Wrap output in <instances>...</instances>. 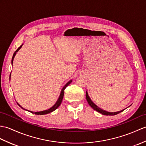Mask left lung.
Returning a JSON list of instances; mask_svg holds the SVG:
<instances>
[{"mask_svg":"<svg viewBox=\"0 0 146 146\" xmlns=\"http://www.w3.org/2000/svg\"><path fill=\"white\" fill-rule=\"evenodd\" d=\"M86 100L88 101V103L90 106L93 108V110H94L95 111H98V113H100L101 114H102L103 115H106V116H113V115H116V114H119L120 113H121L122 111H123L124 110H123L121 111H117V112H108V111H104L103 110L101 109V108H100V107H98L97 105H96L95 104H94L92 100H91V98H90L88 94V92L86 91Z\"/></svg>","mask_w":146,"mask_h":146,"instance_id":"8db88e82","label":"left lung"}]
</instances>
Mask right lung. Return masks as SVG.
Wrapping results in <instances>:
<instances>
[{
    "label": "right lung",
    "instance_id": "right-lung-1",
    "mask_svg": "<svg viewBox=\"0 0 146 146\" xmlns=\"http://www.w3.org/2000/svg\"><path fill=\"white\" fill-rule=\"evenodd\" d=\"M23 45V44H22V45L21 46H20L19 47V48H17V50L15 51V52H14V53H13V56H12V65L13 64V59H14V57H15V55H16V53H17V52H19V50L22 48V46ZM10 80H11V74H10ZM72 80H70V81H68V82L66 83V84H65V85L63 86V88H62V91H61V93H60V96H59V98H58V100L56 101V103H55V104H54L52 108H50V109H48V110H44V111H38V112H33V111H29V110H25V108H22L21 106H20V105L18 103H17L19 106L20 107H21L23 110L28 111L30 112V113H34L35 114H37V115H43V114H48V113H52V112H53V111H55V110H56L57 108L60 106V105L61 104V103H62V100H63V96H64V92H65V89L68 86L69 84H70L71 83H72Z\"/></svg>",
    "mask_w": 146,
    "mask_h": 146
}]
</instances>
